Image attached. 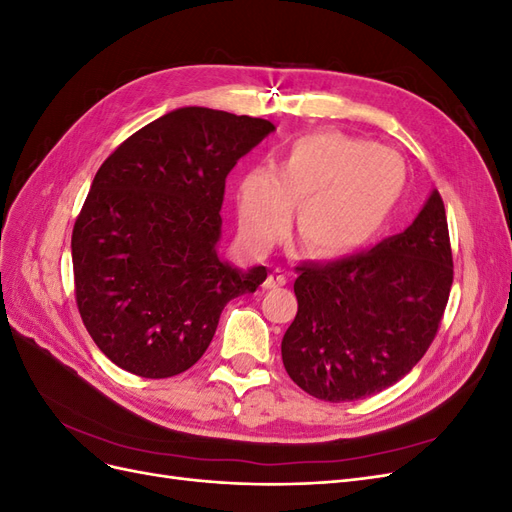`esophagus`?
<instances>
[{
	"mask_svg": "<svg viewBox=\"0 0 512 512\" xmlns=\"http://www.w3.org/2000/svg\"><path fill=\"white\" fill-rule=\"evenodd\" d=\"M286 284V273L282 269H273L269 273V277L265 280V284H262V288L265 290H271V288H280Z\"/></svg>",
	"mask_w": 512,
	"mask_h": 512,
	"instance_id": "34e87169",
	"label": "esophagus"
}]
</instances>
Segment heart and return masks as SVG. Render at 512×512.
<instances>
[{
    "mask_svg": "<svg viewBox=\"0 0 512 512\" xmlns=\"http://www.w3.org/2000/svg\"><path fill=\"white\" fill-rule=\"evenodd\" d=\"M408 188L397 151L367 138L312 132L292 141L280 168L254 166L239 181L237 211L245 241L269 247L299 207L297 235L314 258H344L374 241Z\"/></svg>",
    "mask_w": 512,
    "mask_h": 512,
    "instance_id": "b5f03b06",
    "label": "heart"
}]
</instances>
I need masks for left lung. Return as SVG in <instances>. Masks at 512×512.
<instances>
[{"instance_id":"obj_1","label":"left lung","mask_w":512,"mask_h":512,"mask_svg":"<svg viewBox=\"0 0 512 512\" xmlns=\"http://www.w3.org/2000/svg\"><path fill=\"white\" fill-rule=\"evenodd\" d=\"M297 271L299 312L282 339L288 376L324 401L389 389L423 359L451 294L453 254L438 190L399 235Z\"/></svg>"}]
</instances>
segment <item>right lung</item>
<instances>
[{
	"mask_svg": "<svg viewBox=\"0 0 512 512\" xmlns=\"http://www.w3.org/2000/svg\"><path fill=\"white\" fill-rule=\"evenodd\" d=\"M275 126L175 108L123 141L72 230L76 305L96 346L141 378H170L209 348L224 305L267 267L220 258L226 177Z\"/></svg>",
	"mask_w": 512,
	"mask_h": 512,
	"instance_id": "right-lung-1",
	"label": "right lung"
}]
</instances>
